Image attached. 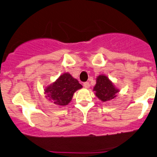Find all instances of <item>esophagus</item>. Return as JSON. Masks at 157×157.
<instances>
[{"label": "esophagus", "instance_id": "34e87169", "mask_svg": "<svg viewBox=\"0 0 157 157\" xmlns=\"http://www.w3.org/2000/svg\"><path fill=\"white\" fill-rule=\"evenodd\" d=\"M83 86H84V87H85V88H89L90 87V84H89V82H84L83 83Z\"/></svg>", "mask_w": 157, "mask_h": 157}]
</instances>
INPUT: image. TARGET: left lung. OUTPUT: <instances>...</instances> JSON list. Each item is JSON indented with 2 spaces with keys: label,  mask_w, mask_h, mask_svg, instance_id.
<instances>
[{
  "label": "left lung",
  "mask_w": 157,
  "mask_h": 157,
  "mask_svg": "<svg viewBox=\"0 0 157 157\" xmlns=\"http://www.w3.org/2000/svg\"><path fill=\"white\" fill-rule=\"evenodd\" d=\"M93 91L102 102H108L116 97L119 90L115 87L113 83L107 76L100 75L96 78V84L93 87Z\"/></svg>",
  "instance_id": "left-lung-1"
}]
</instances>
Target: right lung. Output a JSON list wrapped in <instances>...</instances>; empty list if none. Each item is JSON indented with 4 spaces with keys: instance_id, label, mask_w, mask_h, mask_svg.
<instances>
[{
    "instance_id": "1",
    "label": "right lung",
    "mask_w": 157,
    "mask_h": 157,
    "mask_svg": "<svg viewBox=\"0 0 157 157\" xmlns=\"http://www.w3.org/2000/svg\"><path fill=\"white\" fill-rule=\"evenodd\" d=\"M82 87L78 80L70 73L66 72L60 75L55 82L48 85L44 89L46 98L58 106L68 105L72 100L73 95L77 90Z\"/></svg>"
}]
</instances>
